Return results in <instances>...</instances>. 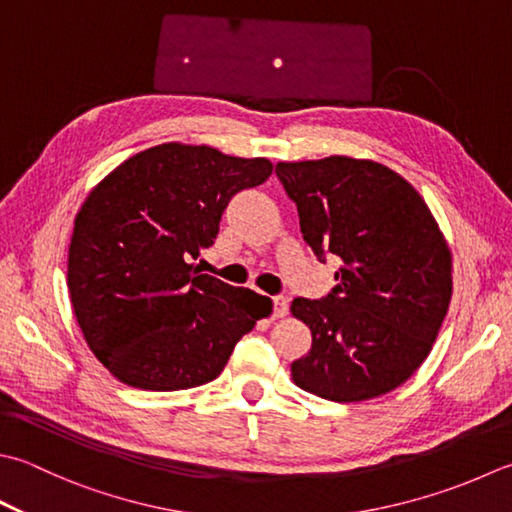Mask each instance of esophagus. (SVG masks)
Segmentation results:
<instances>
[{
	"instance_id": "esophagus-1",
	"label": "esophagus",
	"mask_w": 512,
	"mask_h": 512,
	"mask_svg": "<svg viewBox=\"0 0 512 512\" xmlns=\"http://www.w3.org/2000/svg\"><path fill=\"white\" fill-rule=\"evenodd\" d=\"M273 315L275 317H284L288 313V297L286 295H273Z\"/></svg>"
}]
</instances>
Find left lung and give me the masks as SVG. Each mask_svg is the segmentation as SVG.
<instances>
[{"instance_id":"obj_1","label":"left lung","mask_w":512,"mask_h":512,"mask_svg":"<svg viewBox=\"0 0 512 512\" xmlns=\"http://www.w3.org/2000/svg\"><path fill=\"white\" fill-rule=\"evenodd\" d=\"M319 262L335 255L337 286L293 299L310 328L295 384L330 402H364L404 384L433 348L453 295L450 250L422 195L377 162L326 157L277 164Z\"/></svg>"}]
</instances>
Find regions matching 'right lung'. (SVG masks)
I'll list each match as a JSON object with an SVG mask.
<instances>
[{
    "mask_svg": "<svg viewBox=\"0 0 512 512\" xmlns=\"http://www.w3.org/2000/svg\"><path fill=\"white\" fill-rule=\"evenodd\" d=\"M270 173L264 157L162 144L126 159L88 195L68 248V290L90 350L119 382H213L270 313L268 297L190 264L215 244L230 199Z\"/></svg>",
    "mask_w": 512,
    "mask_h": 512,
    "instance_id": "add662e5",
    "label": "right lung"
}]
</instances>
